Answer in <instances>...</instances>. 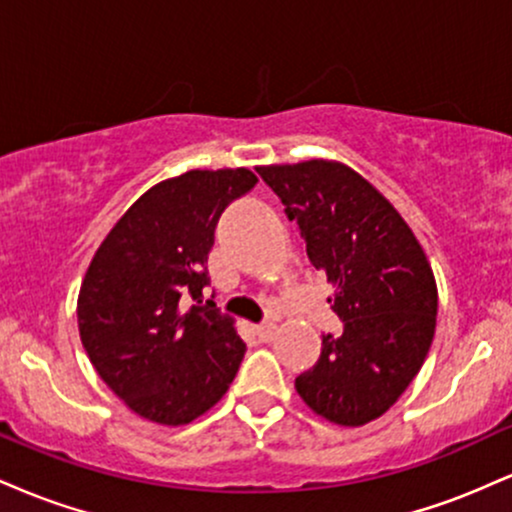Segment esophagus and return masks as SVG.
Listing matches in <instances>:
<instances>
[{
    "instance_id": "obj_1",
    "label": "esophagus",
    "mask_w": 512,
    "mask_h": 512,
    "mask_svg": "<svg viewBox=\"0 0 512 512\" xmlns=\"http://www.w3.org/2000/svg\"><path fill=\"white\" fill-rule=\"evenodd\" d=\"M255 334L260 337V342H272L276 334L274 322H262V325H255Z\"/></svg>"
}]
</instances>
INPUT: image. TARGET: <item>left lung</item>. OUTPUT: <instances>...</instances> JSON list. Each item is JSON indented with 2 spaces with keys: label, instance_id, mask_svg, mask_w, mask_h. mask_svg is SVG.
Instances as JSON below:
<instances>
[{
  "label": "left lung",
  "instance_id": "left-lung-1",
  "mask_svg": "<svg viewBox=\"0 0 512 512\" xmlns=\"http://www.w3.org/2000/svg\"><path fill=\"white\" fill-rule=\"evenodd\" d=\"M298 223L310 262L334 286L339 337L325 334L296 392L317 416L363 426L383 416L424 366L438 286L424 248L383 192L346 163L257 166Z\"/></svg>",
  "mask_w": 512,
  "mask_h": 512
}]
</instances>
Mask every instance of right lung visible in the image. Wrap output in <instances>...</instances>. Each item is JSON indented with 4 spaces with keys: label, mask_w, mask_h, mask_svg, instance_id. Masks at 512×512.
<instances>
[{
    "label": "right lung",
    "mask_w": 512,
    "mask_h": 512,
    "mask_svg": "<svg viewBox=\"0 0 512 512\" xmlns=\"http://www.w3.org/2000/svg\"><path fill=\"white\" fill-rule=\"evenodd\" d=\"M257 182L248 168L156 182L110 228L76 301L103 383L142 419L185 426L221 402L245 356L236 320L202 303L221 211ZM182 295L198 303L185 309Z\"/></svg>",
    "instance_id": "add662e5"
}]
</instances>
